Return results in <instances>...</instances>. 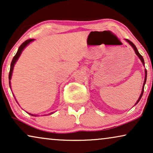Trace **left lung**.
Listing matches in <instances>:
<instances>
[{
  "label": "left lung",
  "instance_id": "1",
  "mask_svg": "<svg viewBox=\"0 0 153 153\" xmlns=\"http://www.w3.org/2000/svg\"><path fill=\"white\" fill-rule=\"evenodd\" d=\"M125 41H126L127 42H128V43H129V45H131V47L133 48V49L134 50V51H135V53L137 54V56H138V57H139V59L141 60V62H142V63H143V66H144V64H145V62H144V60H143V57H142V56L141 55V54H140V53H139V51H138V50H137V47H136V46H135L134 45V44H133L132 42H131V41H129V39H125ZM146 79H147V71H146V70L145 69V78H144V82H143V88H142L141 93V95H140L139 97V99H138V100L137 101V102H136V103H135L134 105H136V104L139 103V102L140 101V100H141V97H142V95H143V90H144V85H145V83H146Z\"/></svg>",
  "mask_w": 153,
  "mask_h": 153
}]
</instances>
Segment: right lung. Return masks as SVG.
I'll list each match as a JSON object with an SVG mask.
<instances>
[{
    "instance_id": "obj_1",
    "label": "right lung",
    "mask_w": 153,
    "mask_h": 153,
    "mask_svg": "<svg viewBox=\"0 0 153 153\" xmlns=\"http://www.w3.org/2000/svg\"><path fill=\"white\" fill-rule=\"evenodd\" d=\"M34 40H35V39H28V40L25 41L19 47V49H18L17 52H16V55L14 56L13 59H12V60L11 65H10V73H9V84H10V88H11V83H10V80H11V79H12V72H13V69H14V65H15L16 61H17L19 58L20 57V56L22 53L23 50H24L25 48H26L27 46H28L29 44L31 42H33ZM27 113H28V112H27ZM28 114L31 115V116H37V115H34V114H30V113H28ZM53 114V112L51 113V114Z\"/></svg>"
}]
</instances>
